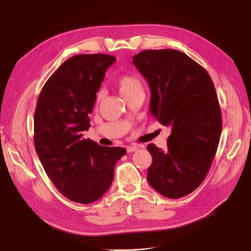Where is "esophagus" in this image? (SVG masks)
I'll return each mask as SVG.
<instances>
[{"label":"esophagus","instance_id":"1","mask_svg":"<svg viewBox=\"0 0 251 251\" xmlns=\"http://www.w3.org/2000/svg\"><path fill=\"white\" fill-rule=\"evenodd\" d=\"M126 150H127V152H133V151H138L139 147H137V146H130V147H127Z\"/></svg>","mask_w":251,"mask_h":251}]
</instances>
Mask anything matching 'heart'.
<instances>
[{"label":"heart","instance_id":"heart-1","mask_svg":"<svg viewBox=\"0 0 251 251\" xmlns=\"http://www.w3.org/2000/svg\"><path fill=\"white\" fill-rule=\"evenodd\" d=\"M117 86L125 100L137 94H143V84L140 79L134 75H122L117 79ZM102 97V90H99L96 95V102L98 103Z\"/></svg>","mask_w":251,"mask_h":251}]
</instances>
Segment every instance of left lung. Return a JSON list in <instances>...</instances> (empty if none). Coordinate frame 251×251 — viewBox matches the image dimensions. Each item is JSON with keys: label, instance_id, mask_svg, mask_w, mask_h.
<instances>
[{"label": "left lung", "instance_id": "obj_1", "mask_svg": "<svg viewBox=\"0 0 251 251\" xmlns=\"http://www.w3.org/2000/svg\"><path fill=\"white\" fill-rule=\"evenodd\" d=\"M132 63L151 87L150 111L171 126L166 151L151 143V186L168 199L199 187L216 155L222 132L217 92L206 70L177 50H146Z\"/></svg>", "mask_w": 251, "mask_h": 251}]
</instances>
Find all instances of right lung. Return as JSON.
<instances>
[{"instance_id": "obj_1", "label": "right lung", "mask_w": 251, "mask_h": 251, "mask_svg": "<svg viewBox=\"0 0 251 251\" xmlns=\"http://www.w3.org/2000/svg\"><path fill=\"white\" fill-rule=\"evenodd\" d=\"M116 61L104 54L76 55L50 75L34 113V148L46 173L68 200L91 203L105 193L123 148L101 147L83 138L89 114L107 69Z\"/></svg>"}]
</instances>
